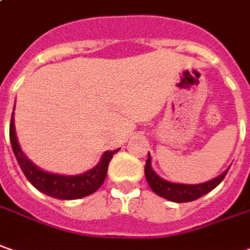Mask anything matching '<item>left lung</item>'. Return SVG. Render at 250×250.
<instances>
[{"label":"left lung","mask_w":250,"mask_h":250,"mask_svg":"<svg viewBox=\"0 0 250 250\" xmlns=\"http://www.w3.org/2000/svg\"><path fill=\"white\" fill-rule=\"evenodd\" d=\"M150 163H152V157L147 153V160L145 164V176H146V181L150 189L153 190L156 194H159L168 201H174V203L194 201L197 198L203 197L204 194L209 193L210 190L215 189L219 183L225 179L226 174L229 171V169H226L225 172L219 175L218 178L208 181V182L200 183V185H183V183H172L164 181L152 169Z\"/></svg>","instance_id":"left-lung-1"}]
</instances>
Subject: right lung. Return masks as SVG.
<instances>
[{
  "mask_svg": "<svg viewBox=\"0 0 250 250\" xmlns=\"http://www.w3.org/2000/svg\"><path fill=\"white\" fill-rule=\"evenodd\" d=\"M13 111H15V108H13ZM9 138H11L12 150L16 156V160H18L23 174L25 175V178L40 191L53 197V198H59V200H76V198L90 196L94 191H97L101 188V185L106 178L109 161L112 160L113 154L119 152V149L106 150L103 154L100 163L94 168H91L90 171H86L84 174L81 175L65 176V175L50 174L46 171H42L31 160L27 159V156L23 153V150L19 146L16 131H15L13 113H12L11 125H9Z\"/></svg>",
  "mask_w": 250,
  "mask_h": 250,
  "instance_id": "1",
  "label": "right lung"
}]
</instances>
